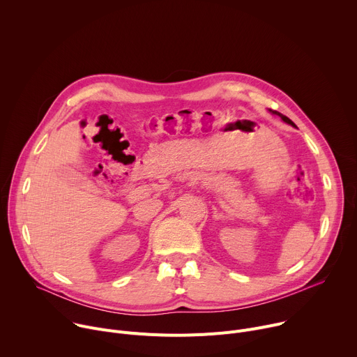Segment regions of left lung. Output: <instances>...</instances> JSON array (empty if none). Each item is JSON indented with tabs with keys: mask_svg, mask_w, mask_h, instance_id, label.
Masks as SVG:
<instances>
[{
	"mask_svg": "<svg viewBox=\"0 0 357 357\" xmlns=\"http://www.w3.org/2000/svg\"><path fill=\"white\" fill-rule=\"evenodd\" d=\"M270 112H271L273 114H275V116H280L285 123H288V124H291V126H294V127H295V124H294V123H292L287 116H284V114H281V113H278V112H273V110H270Z\"/></svg>",
	"mask_w": 357,
	"mask_h": 357,
	"instance_id": "left-lung-1",
	"label": "left lung"
}]
</instances>
